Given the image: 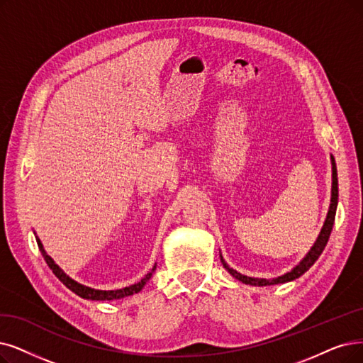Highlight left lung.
Here are the masks:
<instances>
[{
  "instance_id": "1",
  "label": "left lung",
  "mask_w": 363,
  "mask_h": 363,
  "mask_svg": "<svg viewBox=\"0 0 363 363\" xmlns=\"http://www.w3.org/2000/svg\"><path fill=\"white\" fill-rule=\"evenodd\" d=\"M330 164H332V189H330V204H329V210H328V216L325 219V223L322 226L320 234H318L317 240L314 241L313 247L310 249V252L302 257L301 262L294 267L291 271L279 275V277H274V279H256V277H249V275H244L238 271H235L234 268H230L226 262L225 259L220 255V260L225 267V269L232 275V277H235L237 280H240L244 284H250V286H274V284H281V283H287V281H294L295 279L301 277L303 272H307L313 265L315 260L318 259V256L322 255V252L325 250L329 235L332 232V226L333 222H335V213H337V206H338V176H337V165H335V159L330 155Z\"/></svg>"
}]
</instances>
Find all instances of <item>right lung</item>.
<instances>
[{"label": "right lung", "instance_id": "add662e5", "mask_svg": "<svg viewBox=\"0 0 363 363\" xmlns=\"http://www.w3.org/2000/svg\"><path fill=\"white\" fill-rule=\"evenodd\" d=\"M35 240H37L38 249H40L43 257H45L46 264H48L49 268L53 271V274L69 289L71 292H74L76 295H79V296L83 298V299H92V301H113V299H121V298H125V296H129V295L138 294V292L141 291V289L144 287V284H146V283L152 279V275H153V272H155V269H156V264H155V267L152 268V271L146 274V277L141 279V281H138V283H135V284H131V286H128V287H122V289H116V291H99V289H92V287H89V286L80 284V283H77L76 280H72L71 277H68V275H67L60 267H57V265L55 264V260L46 253L45 247H43V244H41V241H40V238H38L37 235H35Z\"/></svg>", "mask_w": 363, "mask_h": 363}]
</instances>
